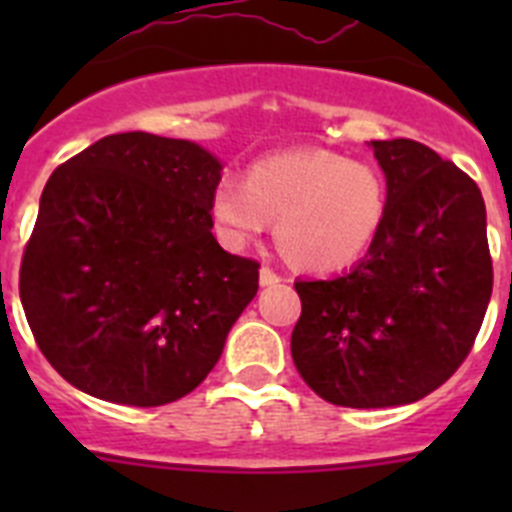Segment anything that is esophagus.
I'll return each mask as SVG.
<instances>
[{
  "label": "esophagus",
  "mask_w": 512,
  "mask_h": 512,
  "mask_svg": "<svg viewBox=\"0 0 512 512\" xmlns=\"http://www.w3.org/2000/svg\"><path fill=\"white\" fill-rule=\"evenodd\" d=\"M259 282H261V287H271V284L282 282V277H279L277 271L271 269V266H261V271H259Z\"/></svg>",
  "instance_id": "34e87169"
}]
</instances>
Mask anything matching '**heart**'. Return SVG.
Masks as SVG:
<instances>
[{
    "instance_id": "b5f03b06",
    "label": "heart",
    "mask_w": 512,
    "mask_h": 512,
    "mask_svg": "<svg viewBox=\"0 0 512 512\" xmlns=\"http://www.w3.org/2000/svg\"><path fill=\"white\" fill-rule=\"evenodd\" d=\"M210 215L220 241L238 251L277 217V243L310 271H338L359 261L387 215L384 174L361 158L300 148L253 161L246 182L223 176Z\"/></svg>"
}]
</instances>
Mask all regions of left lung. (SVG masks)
<instances>
[{"label":"left lung","mask_w":512,"mask_h":512,"mask_svg":"<svg viewBox=\"0 0 512 512\" xmlns=\"http://www.w3.org/2000/svg\"><path fill=\"white\" fill-rule=\"evenodd\" d=\"M387 215L351 271L297 279L292 359L341 408H392L438 390L464 364L492 295L482 192L418 140H372Z\"/></svg>","instance_id":"left-lung-1"}]
</instances>
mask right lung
<instances>
[{"mask_svg":"<svg viewBox=\"0 0 512 512\" xmlns=\"http://www.w3.org/2000/svg\"><path fill=\"white\" fill-rule=\"evenodd\" d=\"M220 171L189 140L117 133L51 174L20 300L38 348L76 390L156 408L212 372L259 289V261L212 235Z\"/></svg>","mask_w":512,"mask_h":512,"instance_id":"1","label":"right lung"}]
</instances>
